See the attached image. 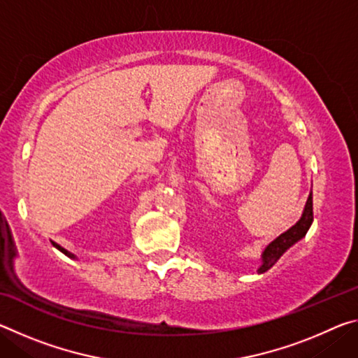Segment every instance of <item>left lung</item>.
<instances>
[{
  "instance_id": "8db88e82",
  "label": "left lung",
  "mask_w": 358,
  "mask_h": 358,
  "mask_svg": "<svg viewBox=\"0 0 358 358\" xmlns=\"http://www.w3.org/2000/svg\"><path fill=\"white\" fill-rule=\"evenodd\" d=\"M313 224V191L308 196V201L303 208L301 217L296 221L292 227L287 229L286 232L281 234L280 237H276L271 243L265 246L260 256V266L257 268V273H265L266 270H270L273 266L278 259H280L284 252H286L290 246H294L296 241H300L305 237L308 230H310Z\"/></svg>"
}]
</instances>
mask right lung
I'll return each instance as SVG.
<instances>
[{
	"label": "right lung",
	"mask_w": 358,
	"mask_h": 358,
	"mask_svg": "<svg viewBox=\"0 0 358 358\" xmlns=\"http://www.w3.org/2000/svg\"><path fill=\"white\" fill-rule=\"evenodd\" d=\"M53 246H55L58 251H62L63 254H66V256H68V257H71V259H77V257H76V254H72V252H69L68 250H64V248H63V246H59L58 243H53Z\"/></svg>",
	"instance_id": "right-lung-1"
}]
</instances>
